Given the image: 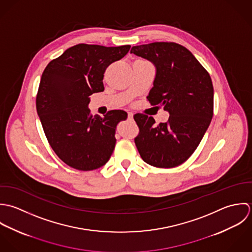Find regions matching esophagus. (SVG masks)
Returning <instances> with one entry per match:
<instances>
[{"label":"esophagus","mask_w":252,"mask_h":252,"mask_svg":"<svg viewBox=\"0 0 252 252\" xmlns=\"http://www.w3.org/2000/svg\"><path fill=\"white\" fill-rule=\"evenodd\" d=\"M127 119H128V120H132V119H133V114L130 113V112H128V113H127Z\"/></svg>","instance_id":"esophagus-1"}]
</instances>
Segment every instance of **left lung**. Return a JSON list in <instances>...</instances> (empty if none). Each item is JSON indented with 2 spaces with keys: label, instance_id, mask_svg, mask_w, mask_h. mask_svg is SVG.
Returning a JSON list of instances; mask_svg holds the SVG:
<instances>
[{
  "label": "left lung",
  "instance_id": "8db88e82",
  "mask_svg": "<svg viewBox=\"0 0 252 252\" xmlns=\"http://www.w3.org/2000/svg\"><path fill=\"white\" fill-rule=\"evenodd\" d=\"M130 52L155 65L154 87L147 99L169 113L168 121L158 125L147 115L133 117L139 127L134 138L137 150L153 166L180 165L197 149L211 122V78L192 52L176 43L135 46Z\"/></svg>",
  "mask_w": 252,
  "mask_h": 252
}]
</instances>
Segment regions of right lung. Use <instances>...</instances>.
Returning <instances> with one entry per match:
<instances>
[{
    "mask_svg": "<svg viewBox=\"0 0 252 252\" xmlns=\"http://www.w3.org/2000/svg\"><path fill=\"white\" fill-rule=\"evenodd\" d=\"M129 49L79 44L51 60L43 72L37 112L52 150L75 169L99 168L114 151L116 127L126 120V112L112 110L103 118L94 117L88 105L90 95L104 91L106 68Z\"/></svg>",
    "mask_w": 252,
    "mask_h": 252,
    "instance_id": "right-lung-1",
    "label": "right lung"
}]
</instances>
